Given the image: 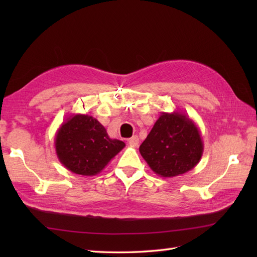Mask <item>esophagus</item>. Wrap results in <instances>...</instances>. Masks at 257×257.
I'll return each mask as SVG.
<instances>
[{
    "mask_svg": "<svg viewBox=\"0 0 257 257\" xmlns=\"http://www.w3.org/2000/svg\"><path fill=\"white\" fill-rule=\"evenodd\" d=\"M128 143L130 145V147H133V148H137L138 145H139L138 136H134V137H132V138L128 140Z\"/></svg>",
    "mask_w": 257,
    "mask_h": 257,
    "instance_id": "obj_1",
    "label": "esophagus"
}]
</instances>
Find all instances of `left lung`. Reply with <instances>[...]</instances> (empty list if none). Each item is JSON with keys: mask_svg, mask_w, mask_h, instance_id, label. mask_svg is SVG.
Returning a JSON list of instances; mask_svg holds the SVG:
<instances>
[{"mask_svg": "<svg viewBox=\"0 0 257 257\" xmlns=\"http://www.w3.org/2000/svg\"><path fill=\"white\" fill-rule=\"evenodd\" d=\"M139 151L156 174L173 178L198 165L203 155V141L198 125L188 114L161 112Z\"/></svg>", "mask_w": 257, "mask_h": 257, "instance_id": "8db88e82", "label": "left lung"}]
</instances>
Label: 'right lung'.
Masks as SVG:
<instances>
[{
    "label": "right lung",
    "mask_w": 257,
    "mask_h": 257,
    "mask_svg": "<svg viewBox=\"0 0 257 257\" xmlns=\"http://www.w3.org/2000/svg\"><path fill=\"white\" fill-rule=\"evenodd\" d=\"M124 146L123 141L109 137L96 118L83 113L69 116L55 135L59 162L80 176L91 177L101 172Z\"/></svg>",
    "instance_id": "add662e5"
}]
</instances>
